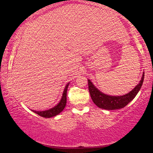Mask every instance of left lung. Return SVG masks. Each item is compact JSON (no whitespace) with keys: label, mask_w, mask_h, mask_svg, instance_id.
<instances>
[{"label":"left lung","mask_w":153,"mask_h":153,"mask_svg":"<svg viewBox=\"0 0 153 153\" xmlns=\"http://www.w3.org/2000/svg\"><path fill=\"white\" fill-rule=\"evenodd\" d=\"M144 77V74L142 75V79L139 84L131 92H129L127 94L120 96V97L105 94L104 93L100 92L92 84L90 80L88 79V89L90 97L94 104L100 108L107 110H115L123 108L129 102H131L138 94L139 90L141 88L142 83H143Z\"/></svg>","instance_id":"left-lung-1"}]
</instances>
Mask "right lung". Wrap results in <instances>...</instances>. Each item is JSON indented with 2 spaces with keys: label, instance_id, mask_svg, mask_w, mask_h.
<instances>
[{
  "label": "right lung",
  "instance_id": "add662e5",
  "mask_svg": "<svg viewBox=\"0 0 153 153\" xmlns=\"http://www.w3.org/2000/svg\"><path fill=\"white\" fill-rule=\"evenodd\" d=\"M69 83H68L66 85L65 88V90L63 91V96H62L61 100V101L59 102V104L54 107L53 108H51V109H48L47 111H33V112L36 113V114H38V115L41 116L42 117H45V118H50L52 117H54V116L57 115L58 114L60 113L64 109L66 105V102H67V88L69 86Z\"/></svg>",
  "mask_w": 153,
  "mask_h": 153
}]
</instances>
